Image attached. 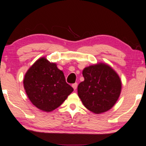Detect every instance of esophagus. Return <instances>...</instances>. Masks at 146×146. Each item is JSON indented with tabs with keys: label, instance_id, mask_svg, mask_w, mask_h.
<instances>
[{
	"label": "esophagus",
	"instance_id": "esophagus-1",
	"mask_svg": "<svg viewBox=\"0 0 146 146\" xmlns=\"http://www.w3.org/2000/svg\"><path fill=\"white\" fill-rule=\"evenodd\" d=\"M77 86H78V84L77 83H75L72 84V87L74 89V90H76V88H77Z\"/></svg>",
	"mask_w": 146,
	"mask_h": 146
}]
</instances>
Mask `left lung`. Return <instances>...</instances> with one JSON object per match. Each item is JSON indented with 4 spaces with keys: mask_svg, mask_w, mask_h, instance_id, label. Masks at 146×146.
<instances>
[{
    "mask_svg": "<svg viewBox=\"0 0 146 146\" xmlns=\"http://www.w3.org/2000/svg\"><path fill=\"white\" fill-rule=\"evenodd\" d=\"M84 80L78 86V95L84 106L95 114L108 111L120 97L122 82L108 64L99 62L85 68Z\"/></svg>",
    "mask_w": 146,
    "mask_h": 146,
    "instance_id": "8db88e82",
    "label": "left lung"
}]
</instances>
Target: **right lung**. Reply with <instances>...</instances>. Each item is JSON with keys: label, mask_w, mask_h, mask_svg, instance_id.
Masks as SVG:
<instances>
[{"label": "right lung", "mask_w": 146, "mask_h": 146, "mask_svg": "<svg viewBox=\"0 0 146 146\" xmlns=\"http://www.w3.org/2000/svg\"><path fill=\"white\" fill-rule=\"evenodd\" d=\"M23 84L31 103L45 112L59 107L73 91L66 83L63 71L45 57L38 58L28 69Z\"/></svg>", "instance_id": "right-lung-1"}]
</instances>
